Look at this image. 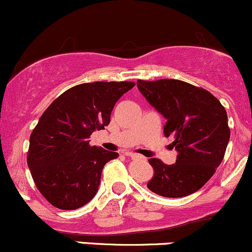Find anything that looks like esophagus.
<instances>
[{
    "instance_id": "obj_1",
    "label": "esophagus",
    "mask_w": 252,
    "mask_h": 252,
    "mask_svg": "<svg viewBox=\"0 0 252 252\" xmlns=\"http://www.w3.org/2000/svg\"><path fill=\"white\" fill-rule=\"evenodd\" d=\"M126 156L131 158V159H142L143 158L142 156H140V154H137V153H126Z\"/></svg>"
}]
</instances>
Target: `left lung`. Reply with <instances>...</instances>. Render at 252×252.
Masks as SVG:
<instances>
[{
  "label": "left lung",
  "mask_w": 252,
  "mask_h": 252,
  "mask_svg": "<svg viewBox=\"0 0 252 252\" xmlns=\"http://www.w3.org/2000/svg\"><path fill=\"white\" fill-rule=\"evenodd\" d=\"M148 103L166 118L164 135L173 136L175 164L148 160L154 171L147 188L164 197H183L203 187L225 157L229 140L227 113L204 88L175 79L137 80Z\"/></svg>",
  "instance_id": "8db88e82"
}]
</instances>
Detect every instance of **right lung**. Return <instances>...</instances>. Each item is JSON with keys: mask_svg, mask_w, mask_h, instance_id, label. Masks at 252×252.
Here are the masks:
<instances>
[{"mask_svg": "<svg viewBox=\"0 0 252 252\" xmlns=\"http://www.w3.org/2000/svg\"><path fill=\"white\" fill-rule=\"evenodd\" d=\"M134 86L131 81L76 85L40 116L30 136L27 165L52 206L73 211L94 197L104 165L118 153L91 146L88 139L109 126L115 104Z\"/></svg>", "mask_w": 252, "mask_h": 252, "instance_id": "obj_1", "label": "right lung"}]
</instances>
